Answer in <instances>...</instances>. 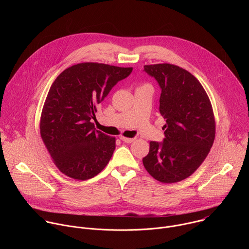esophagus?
<instances>
[{
  "label": "esophagus",
  "mask_w": 249,
  "mask_h": 249,
  "mask_svg": "<svg viewBox=\"0 0 249 249\" xmlns=\"http://www.w3.org/2000/svg\"><path fill=\"white\" fill-rule=\"evenodd\" d=\"M120 140L125 142V143H132V142L135 141V138H127L124 136H120Z\"/></svg>",
  "instance_id": "esophagus-1"
}]
</instances>
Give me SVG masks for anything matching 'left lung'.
I'll use <instances>...</instances> for the list:
<instances>
[{
    "label": "left lung",
    "mask_w": 249,
    "mask_h": 249,
    "mask_svg": "<svg viewBox=\"0 0 249 249\" xmlns=\"http://www.w3.org/2000/svg\"><path fill=\"white\" fill-rule=\"evenodd\" d=\"M144 69L161 89L160 112L166 124L163 142H150L143 163L156 180L178 182L207 158L216 135L214 111L203 86L185 69L168 63L145 65Z\"/></svg>",
    "instance_id": "8db88e82"
}]
</instances>
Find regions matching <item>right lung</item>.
<instances>
[{"instance_id":"right-lung-1","label":"right lung","mask_w":249,"mask_h":249,"mask_svg":"<svg viewBox=\"0 0 249 249\" xmlns=\"http://www.w3.org/2000/svg\"><path fill=\"white\" fill-rule=\"evenodd\" d=\"M132 70L85 62L67 68L53 82L39 128L52 161L65 175L87 180L109 162L116 139L95 130L91 120L96 105Z\"/></svg>"}]
</instances>
